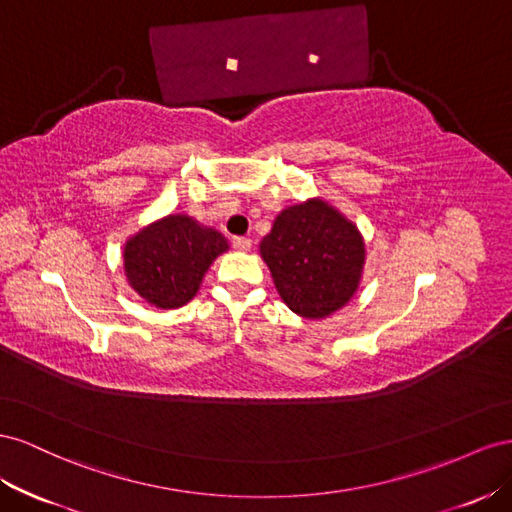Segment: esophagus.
I'll return each mask as SVG.
<instances>
[{
    "label": "esophagus",
    "mask_w": 512,
    "mask_h": 512,
    "mask_svg": "<svg viewBox=\"0 0 512 512\" xmlns=\"http://www.w3.org/2000/svg\"><path fill=\"white\" fill-rule=\"evenodd\" d=\"M233 248H238V251L246 253L253 248V240L251 238H233Z\"/></svg>",
    "instance_id": "1"
}]
</instances>
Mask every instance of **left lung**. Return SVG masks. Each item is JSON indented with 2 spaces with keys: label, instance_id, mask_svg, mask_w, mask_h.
<instances>
[{
  "label": "left lung",
  "instance_id": "8db88e82",
  "mask_svg": "<svg viewBox=\"0 0 512 512\" xmlns=\"http://www.w3.org/2000/svg\"><path fill=\"white\" fill-rule=\"evenodd\" d=\"M259 255L291 311L324 319L356 296L367 248L354 221L324 197H311L281 210Z\"/></svg>",
  "mask_w": 512,
  "mask_h": 512
}]
</instances>
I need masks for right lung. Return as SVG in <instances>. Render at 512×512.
Segmentation results:
<instances>
[{
  "label": "right lung",
  "instance_id": "right-lung-1",
  "mask_svg": "<svg viewBox=\"0 0 512 512\" xmlns=\"http://www.w3.org/2000/svg\"><path fill=\"white\" fill-rule=\"evenodd\" d=\"M229 240L188 214H167L141 227L122 248L130 289L156 309H180L191 302L203 276Z\"/></svg>",
  "mask_w": 512,
  "mask_h": 512
}]
</instances>
